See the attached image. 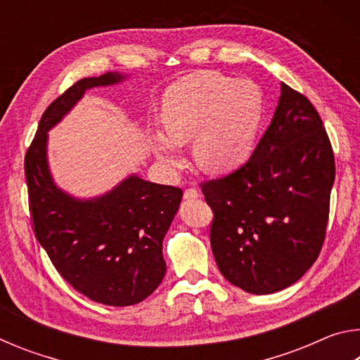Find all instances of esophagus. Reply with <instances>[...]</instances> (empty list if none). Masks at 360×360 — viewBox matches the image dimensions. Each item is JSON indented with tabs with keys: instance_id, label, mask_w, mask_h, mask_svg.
<instances>
[{
	"instance_id": "esophagus-1",
	"label": "esophagus",
	"mask_w": 360,
	"mask_h": 360,
	"mask_svg": "<svg viewBox=\"0 0 360 360\" xmlns=\"http://www.w3.org/2000/svg\"><path fill=\"white\" fill-rule=\"evenodd\" d=\"M200 197V192L197 191V188H186L184 191V200H195Z\"/></svg>"
}]
</instances>
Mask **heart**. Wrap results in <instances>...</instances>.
Listing matches in <instances>:
<instances>
[{
    "label": "heart",
    "instance_id": "1",
    "mask_svg": "<svg viewBox=\"0 0 360 360\" xmlns=\"http://www.w3.org/2000/svg\"><path fill=\"white\" fill-rule=\"evenodd\" d=\"M264 115V96L251 81L198 72L174 82L162 105L165 131L150 135V149L168 169L181 165L179 146L206 173L233 172L252 154Z\"/></svg>",
    "mask_w": 360,
    "mask_h": 360
}]
</instances>
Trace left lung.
I'll return each mask as SVG.
<instances>
[{
	"mask_svg": "<svg viewBox=\"0 0 360 360\" xmlns=\"http://www.w3.org/2000/svg\"><path fill=\"white\" fill-rule=\"evenodd\" d=\"M333 181V150L318 111L283 82L271 124L249 160L202 184L224 278L257 295L297 283L321 252Z\"/></svg>",
	"mask_w": 360,
	"mask_h": 360,
	"instance_id": "left-lung-1",
	"label": "left lung"
}]
</instances>
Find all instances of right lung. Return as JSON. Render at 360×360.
I'll return each instance as SVG.
<instances>
[{
  "label": "right lung",
  "mask_w": 360,
  "mask_h": 360,
  "mask_svg": "<svg viewBox=\"0 0 360 360\" xmlns=\"http://www.w3.org/2000/svg\"><path fill=\"white\" fill-rule=\"evenodd\" d=\"M127 76L84 77L51 103L25 155L33 231L53 266L77 292L111 307L148 298L167 273L162 243L179 210L182 191L130 174L112 191L82 200L62 191L47 162V131L85 90L106 87Z\"/></svg>",
  "instance_id": "1"
}]
</instances>
